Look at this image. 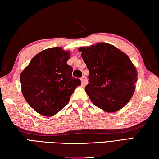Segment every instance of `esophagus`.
<instances>
[{
    "mask_svg": "<svg viewBox=\"0 0 159 159\" xmlns=\"http://www.w3.org/2000/svg\"><path fill=\"white\" fill-rule=\"evenodd\" d=\"M80 80H81V85L83 86V87H85V86L87 85L88 83V80L86 79L85 76H83L81 79H80Z\"/></svg>",
    "mask_w": 159,
    "mask_h": 159,
    "instance_id": "esophagus-1",
    "label": "esophagus"
}]
</instances>
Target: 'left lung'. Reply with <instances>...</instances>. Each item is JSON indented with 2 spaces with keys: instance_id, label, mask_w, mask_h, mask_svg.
<instances>
[{
  "instance_id": "left-lung-1",
  "label": "left lung",
  "mask_w": 159,
  "mask_h": 159,
  "mask_svg": "<svg viewBox=\"0 0 159 159\" xmlns=\"http://www.w3.org/2000/svg\"><path fill=\"white\" fill-rule=\"evenodd\" d=\"M79 51L89 70L85 90L91 102L108 112L122 108L134 95L138 79L137 70L129 56L103 42Z\"/></svg>"
}]
</instances>
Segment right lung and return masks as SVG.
<instances>
[{
	"label": "right lung",
	"instance_id": "right-lung-1",
	"mask_svg": "<svg viewBox=\"0 0 159 159\" xmlns=\"http://www.w3.org/2000/svg\"><path fill=\"white\" fill-rule=\"evenodd\" d=\"M70 52L61 47L37 54L21 72L20 81L25 99L37 112L47 117L57 113L67 104L80 80L72 76L67 65Z\"/></svg>",
	"mask_w": 159,
	"mask_h": 159
}]
</instances>
